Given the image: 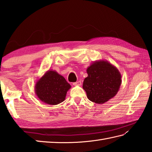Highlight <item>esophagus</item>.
Returning a JSON list of instances; mask_svg holds the SVG:
<instances>
[{
	"mask_svg": "<svg viewBox=\"0 0 152 152\" xmlns=\"http://www.w3.org/2000/svg\"><path fill=\"white\" fill-rule=\"evenodd\" d=\"M81 84H82L81 81H78L76 82L73 83V85L75 86H81Z\"/></svg>",
	"mask_w": 152,
	"mask_h": 152,
	"instance_id": "34e87169",
	"label": "esophagus"
}]
</instances>
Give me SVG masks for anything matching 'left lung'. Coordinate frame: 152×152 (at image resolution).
I'll use <instances>...</instances> for the list:
<instances>
[{"mask_svg": "<svg viewBox=\"0 0 152 152\" xmlns=\"http://www.w3.org/2000/svg\"><path fill=\"white\" fill-rule=\"evenodd\" d=\"M88 76L83 82L88 99L96 104H103L117 94L121 84V75L115 66L106 60L91 63Z\"/></svg>", "mask_w": 152, "mask_h": 152, "instance_id": "left-lung-1", "label": "left lung"}]
</instances>
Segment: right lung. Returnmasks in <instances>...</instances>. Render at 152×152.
<instances>
[{
  "instance_id": "add662e5",
  "label": "right lung",
  "mask_w": 152,
  "mask_h": 152,
  "mask_svg": "<svg viewBox=\"0 0 152 152\" xmlns=\"http://www.w3.org/2000/svg\"><path fill=\"white\" fill-rule=\"evenodd\" d=\"M71 86L65 78L56 70H49L37 82L34 91L41 101L50 105H56L64 101Z\"/></svg>"
}]
</instances>
